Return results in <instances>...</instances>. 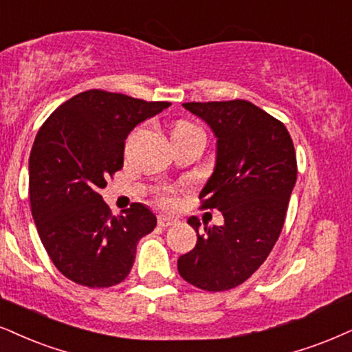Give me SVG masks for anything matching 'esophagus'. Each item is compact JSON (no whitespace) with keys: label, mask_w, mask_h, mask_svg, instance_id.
Returning <instances> with one entry per match:
<instances>
[{"label":"esophagus","mask_w":352,"mask_h":352,"mask_svg":"<svg viewBox=\"0 0 352 352\" xmlns=\"http://www.w3.org/2000/svg\"><path fill=\"white\" fill-rule=\"evenodd\" d=\"M177 219L175 217H169V215H158V225L160 227H171V225H176Z\"/></svg>","instance_id":"obj_1"}]
</instances>
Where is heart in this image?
<instances>
[{"mask_svg":"<svg viewBox=\"0 0 352 352\" xmlns=\"http://www.w3.org/2000/svg\"><path fill=\"white\" fill-rule=\"evenodd\" d=\"M192 129H197V127H194V125L189 122H184V120H179V122H176L173 132H186V130H192ZM176 194H177L176 188H163L158 192V196H156V201L162 204L163 207H173L177 201Z\"/></svg>","mask_w":352,"mask_h":352,"instance_id":"heart-1","label":"heart"}]
</instances>
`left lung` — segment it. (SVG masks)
Returning <instances> with one entry per match:
<instances>
[{
	"mask_svg": "<svg viewBox=\"0 0 352 352\" xmlns=\"http://www.w3.org/2000/svg\"><path fill=\"white\" fill-rule=\"evenodd\" d=\"M217 137L214 175L202 189V209H219L222 227H204L197 217L194 250L179 256L177 271L209 292L230 290L266 261L284 227L297 181L294 142L285 125L253 102H184Z\"/></svg>",
	"mask_w": 352,
	"mask_h": 352,
	"instance_id": "8db88e82",
	"label": "left lung"
}]
</instances>
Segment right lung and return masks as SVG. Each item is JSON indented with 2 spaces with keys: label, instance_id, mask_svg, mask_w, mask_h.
Here are the masks:
<instances>
[{
  "label": "right lung",
  "instance_id": "add662e5",
  "mask_svg": "<svg viewBox=\"0 0 352 352\" xmlns=\"http://www.w3.org/2000/svg\"><path fill=\"white\" fill-rule=\"evenodd\" d=\"M171 106L89 89L52 112L29 156L30 210L55 267L91 289L129 276L137 243L156 227L148 207L112 215L99 190L124 166L125 138L137 124Z\"/></svg>",
  "mask_w": 352,
  "mask_h": 352
}]
</instances>
